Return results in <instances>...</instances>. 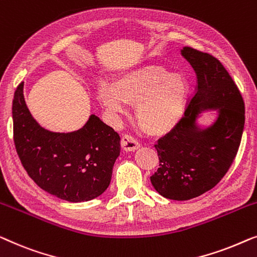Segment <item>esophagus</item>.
<instances>
[{
	"instance_id": "1",
	"label": "esophagus",
	"mask_w": 257,
	"mask_h": 257,
	"mask_svg": "<svg viewBox=\"0 0 257 257\" xmlns=\"http://www.w3.org/2000/svg\"><path fill=\"white\" fill-rule=\"evenodd\" d=\"M121 147L124 151H135L140 148V143L133 136L124 135L121 140Z\"/></svg>"
}]
</instances>
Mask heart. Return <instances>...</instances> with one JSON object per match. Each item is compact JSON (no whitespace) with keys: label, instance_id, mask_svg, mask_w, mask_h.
Wrapping results in <instances>:
<instances>
[{"label":"heart","instance_id":"b5f03b06","mask_svg":"<svg viewBox=\"0 0 257 257\" xmlns=\"http://www.w3.org/2000/svg\"><path fill=\"white\" fill-rule=\"evenodd\" d=\"M189 82L182 74L160 65H143L120 75L114 84H102L97 99L113 114L127 113V104L136 107V121L150 136L171 133L185 111Z\"/></svg>","mask_w":257,"mask_h":257}]
</instances>
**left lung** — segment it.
<instances>
[{
    "mask_svg": "<svg viewBox=\"0 0 257 257\" xmlns=\"http://www.w3.org/2000/svg\"><path fill=\"white\" fill-rule=\"evenodd\" d=\"M180 53L196 72L197 91L177 127L155 146L160 168L150 180L164 198L189 200L213 189L232 165L243 133L244 102L216 58L187 46ZM206 110L218 116L202 128L196 120Z\"/></svg>",
    "mask_w": 257,
    "mask_h": 257,
    "instance_id": "1",
    "label": "left lung"
}]
</instances>
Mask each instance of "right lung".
Returning <instances> with one entry per match:
<instances>
[{
  "instance_id": "add662e5",
  "label": "right lung",
  "mask_w": 257,
  "mask_h": 257,
  "mask_svg": "<svg viewBox=\"0 0 257 257\" xmlns=\"http://www.w3.org/2000/svg\"><path fill=\"white\" fill-rule=\"evenodd\" d=\"M21 82L14 94V142L21 163L37 185L71 202L88 201L109 186L120 155V136L92 114L72 133H53L32 117Z\"/></svg>"
}]
</instances>
